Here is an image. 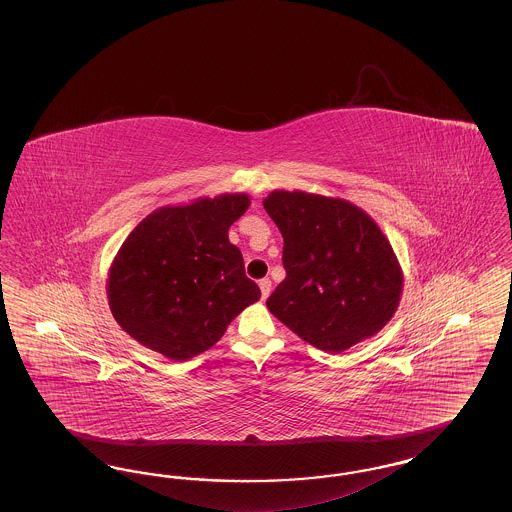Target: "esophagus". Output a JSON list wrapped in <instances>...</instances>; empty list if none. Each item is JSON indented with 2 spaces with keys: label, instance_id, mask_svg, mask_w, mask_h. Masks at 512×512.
<instances>
[{
  "label": "esophagus",
  "instance_id": "obj_1",
  "mask_svg": "<svg viewBox=\"0 0 512 512\" xmlns=\"http://www.w3.org/2000/svg\"><path fill=\"white\" fill-rule=\"evenodd\" d=\"M259 288H261L263 299H267L268 295H270V290H272V282H270L268 278H263V280L259 282Z\"/></svg>",
  "mask_w": 512,
  "mask_h": 512
}]
</instances>
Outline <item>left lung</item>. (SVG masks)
Wrapping results in <instances>:
<instances>
[{"instance_id":"8db88e82","label":"left lung","mask_w":512,"mask_h":512,"mask_svg":"<svg viewBox=\"0 0 512 512\" xmlns=\"http://www.w3.org/2000/svg\"><path fill=\"white\" fill-rule=\"evenodd\" d=\"M284 238L286 278L268 311L301 340L341 353L395 315L403 268L374 219L341 197L274 190L263 199Z\"/></svg>"}]
</instances>
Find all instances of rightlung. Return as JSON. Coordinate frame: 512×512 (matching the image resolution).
<instances>
[{"label": "right lung", "mask_w": 512, "mask_h": 512, "mask_svg": "<svg viewBox=\"0 0 512 512\" xmlns=\"http://www.w3.org/2000/svg\"><path fill=\"white\" fill-rule=\"evenodd\" d=\"M247 194L197 197L149 213L122 242L107 301L122 330L171 361H186L224 336L259 286L245 276L230 226L249 209Z\"/></svg>", "instance_id": "obj_1"}]
</instances>
